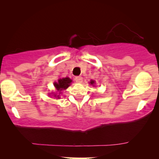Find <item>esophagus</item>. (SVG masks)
<instances>
[{
  "label": "esophagus",
  "mask_w": 159,
  "mask_h": 159,
  "mask_svg": "<svg viewBox=\"0 0 159 159\" xmlns=\"http://www.w3.org/2000/svg\"><path fill=\"white\" fill-rule=\"evenodd\" d=\"M75 81L76 82H77V83H82V80H83V79H82V77H75Z\"/></svg>",
  "instance_id": "esophagus-1"
}]
</instances>
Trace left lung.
Wrapping results in <instances>:
<instances>
[{"label":"left lung","mask_w":159,"mask_h":159,"mask_svg":"<svg viewBox=\"0 0 159 159\" xmlns=\"http://www.w3.org/2000/svg\"><path fill=\"white\" fill-rule=\"evenodd\" d=\"M94 81H93V80H91V82H90V83H91V84H94Z\"/></svg>","instance_id":"1"}]
</instances>
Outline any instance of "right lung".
Wrapping results in <instances>:
<instances>
[{
  "label": "right lung",
  "instance_id": "1",
  "mask_svg": "<svg viewBox=\"0 0 159 159\" xmlns=\"http://www.w3.org/2000/svg\"><path fill=\"white\" fill-rule=\"evenodd\" d=\"M71 82V79H69V77H65V78H62V79L58 80V82H55V83H54V86H55L56 90H57L60 93H61L60 92V91L66 90V89L70 85ZM54 96H56V95H54ZM57 96H58L57 98H59L58 97V95H57Z\"/></svg>",
  "mask_w": 159,
  "mask_h": 159
}]
</instances>
